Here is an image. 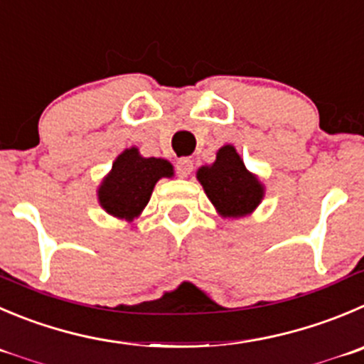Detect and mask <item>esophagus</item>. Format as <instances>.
<instances>
[{
  "label": "esophagus",
  "instance_id": "1",
  "mask_svg": "<svg viewBox=\"0 0 364 364\" xmlns=\"http://www.w3.org/2000/svg\"><path fill=\"white\" fill-rule=\"evenodd\" d=\"M176 171H178V176L186 178V176L191 175L193 171V161L188 157H182L176 161Z\"/></svg>",
  "mask_w": 364,
  "mask_h": 364
}]
</instances>
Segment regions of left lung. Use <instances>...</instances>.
Returning <instances> with one entry per match:
<instances>
[{
    "instance_id": "1",
    "label": "left lung",
    "mask_w": 364,
    "mask_h": 364,
    "mask_svg": "<svg viewBox=\"0 0 364 364\" xmlns=\"http://www.w3.org/2000/svg\"><path fill=\"white\" fill-rule=\"evenodd\" d=\"M196 178L216 213L227 220L248 216L264 198V184L247 169L236 146L225 144L218 150L216 161L198 168Z\"/></svg>"
}]
</instances>
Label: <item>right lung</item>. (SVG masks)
Returning a JSON list of instances; mask_svg holds the SVG:
<instances>
[{
    "label": "right lung",
    "instance_id": "right-lung-1",
    "mask_svg": "<svg viewBox=\"0 0 364 364\" xmlns=\"http://www.w3.org/2000/svg\"><path fill=\"white\" fill-rule=\"evenodd\" d=\"M171 176L175 168L169 161L143 157L137 146L124 148L98 186V202L110 216L134 221L148 205L159 180Z\"/></svg>",
    "mask_w": 364,
    "mask_h": 364
}]
</instances>
